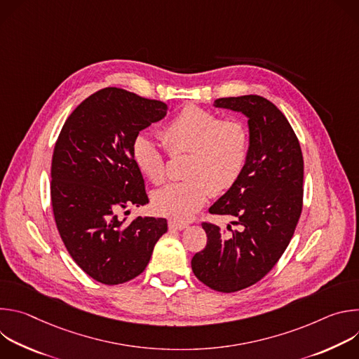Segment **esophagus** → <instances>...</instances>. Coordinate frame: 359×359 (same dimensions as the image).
I'll list each match as a JSON object with an SVG mask.
<instances>
[{
	"label": "esophagus",
	"mask_w": 359,
	"mask_h": 359,
	"mask_svg": "<svg viewBox=\"0 0 359 359\" xmlns=\"http://www.w3.org/2000/svg\"><path fill=\"white\" fill-rule=\"evenodd\" d=\"M169 227L175 229V230H184L189 227V224L186 222H180V220H169Z\"/></svg>",
	"instance_id": "1"
}]
</instances>
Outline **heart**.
<instances>
[{
  "label": "heart",
  "instance_id": "1",
  "mask_svg": "<svg viewBox=\"0 0 359 359\" xmlns=\"http://www.w3.org/2000/svg\"><path fill=\"white\" fill-rule=\"evenodd\" d=\"M163 142L173 156L186 155L187 180L153 193L151 203L161 215L186 220L193 217L209 197L231 189L248 158L250 136L238 119H220L212 111L194 105L183 108L162 130ZM137 169L155 184L166 180V155L158 140L137 135L132 144Z\"/></svg>",
  "mask_w": 359,
  "mask_h": 359
}]
</instances>
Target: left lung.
I'll return each instance as SVG.
<instances>
[{"label": "left lung", "instance_id": "obj_1", "mask_svg": "<svg viewBox=\"0 0 359 359\" xmlns=\"http://www.w3.org/2000/svg\"><path fill=\"white\" fill-rule=\"evenodd\" d=\"M216 108L243 114L248 121V158L236 184L209 209L231 216L240 226L203 223L204 250L191 270L212 290L234 292L260 281L285 251L302 210L304 161L299 142L283 112L259 95L220 97Z\"/></svg>", "mask_w": 359, "mask_h": 359}]
</instances>
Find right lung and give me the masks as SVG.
Segmentation results:
<instances>
[{"instance_id":"right-lung-1","label":"right lung","mask_w":359,"mask_h":359,"mask_svg":"<svg viewBox=\"0 0 359 359\" xmlns=\"http://www.w3.org/2000/svg\"><path fill=\"white\" fill-rule=\"evenodd\" d=\"M168 112L161 100L105 88L69 115L57 140L50 168L55 223L74 262L102 284L143 273L168 231L166 219L119 217L129 206L149 203L132 144Z\"/></svg>"}]
</instances>
